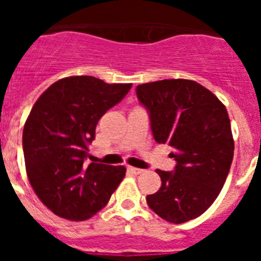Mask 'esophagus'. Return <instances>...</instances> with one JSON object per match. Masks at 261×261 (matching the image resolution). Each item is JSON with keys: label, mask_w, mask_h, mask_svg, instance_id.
I'll use <instances>...</instances> for the list:
<instances>
[{"label": "esophagus", "mask_w": 261, "mask_h": 261, "mask_svg": "<svg viewBox=\"0 0 261 261\" xmlns=\"http://www.w3.org/2000/svg\"><path fill=\"white\" fill-rule=\"evenodd\" d=\"M128 171L132 172V174L135 175H140L144 172V170H141V168H136V167H128Z\"/></svg>", "instance_id": "obj_1"}]
</instances>
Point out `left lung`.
I'll return each instance as SVG.
<instances>
[{"instance_id":"obj_1","label":"left lung","mask_w":261,"mask_h":261,"mask_svg":"<svg viewBox=\"0 0 261 261\" xmlns=\"http://www.w3.org/2000/svg\"><path fill=\"white\" fill-rule=\"evenodd\" d=\"M153 137L174 147V171L156 170L162 186L146 196L163 220L183 223L201 216L220 195L234 156L227 110L195 81L163 80L136 87Z\"/></svg>"}]
</instances>
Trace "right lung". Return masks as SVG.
<instances>
[{
  "instance_id": "add662e5",
  "label": "right lung",
  "mask_w": 261,
  "mask_h": 261,
  "mask_svg": "<svg viewBox=\"0 0 261 261\" xmlns=\"http://www.w3.org/2000/svg\"><path fill=\"white\" fill-rule=\"evenodd\" d=\"M130 87L74 75L50 85L32 107L23 128L27 176L40 201L59 217L89 220L125 176L124 166L86 165V159L99 119Z\"/></svg>"
}]
</instances>
